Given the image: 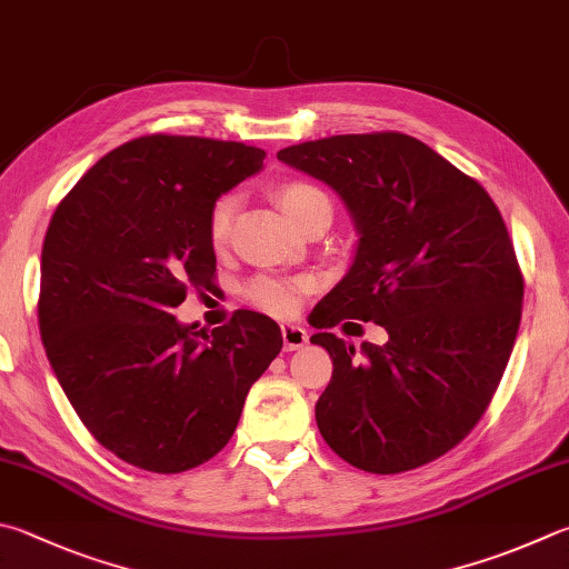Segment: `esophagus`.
I'll use <instances>...</instances> for the list:
<instances>
[{
    "mask_svg": "<svg viewBox=\"0 0 569 569\" xmlns=\"http://www.w3.org/2000/svg\"><path fill=\"white\" fill-rule=\"evenodd\" d=\"M281 336H283L286 350H298V348H303V346L308 343V333H306V330H303L301 326L286 323V326L281 328Z\"/></svg>",
    "mask_w": 569,
    "mask_h": 569,
    "instance_id": "34e87169",
    "label": "esophagus"
}]
</instances>
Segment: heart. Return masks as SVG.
<instances>
[{
    "instance_id": "heart-1",
    "label": "heart",
    "mask_w": 569,
    "mask_h": 569,
    "mask_svg": "<svg viewBox=\"0 0 569 569\" xmlns=\"http://www.w3.org/2000/svg\"><path fill=\"white\" fill-rule=\"evenodd\" d=\"M276 201L288 213L296 226H303L318 213L333 216V203L330 196L306 179H288L276 186ZM236 211H239V196L223 193L213 201L209 211V241L216 249L229 241ZM308 291V283L303 278H281V276H256L243 286V298L253 308L263 313H271L276 318H288L298 311L301 296Z\"/></svg>"
}]
</instances>
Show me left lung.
<instances>
[{
	"mask_svg": "<svg viewBox=\"0 0 569 569\" xmlns=\"http://www.w3.org/2000/svg\"><path fill=\"white\" fill-rule=\"evenodd\" d=\"M278 159L333 186L360 231L318 328L356 318L388 330L363 358L336 333L311 336L333 360L316 402L320 436L376 475L438 460L478 426L518 338L525 281L500 209L400 131L296 143Z\"/></svg>",
	"mask_w": 569,
	"mask_h": 569,
	"instance_id": "8db88e82",
	"label": "left lung"
}]
</instances>
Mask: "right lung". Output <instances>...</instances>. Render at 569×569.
<instances>
[{"instance_id":"add662e5","label":"right lung","mask_w":569,"mask_h":569,"mask_svg":"<svg viewBox=\"0 0 569 569\" xmlns=\"http://www.w3.org/2000/svg\"><path fill=\"white\" fill-rule=\"evenodd\" d=\"M263 159L241 141L151 133L99 159L51 216L37 303L47 358L87 430L133 468L211 460L281 353L261 313L211 333L171 316L216 288L209 211Z\"/></svg>"}]
</instances>
